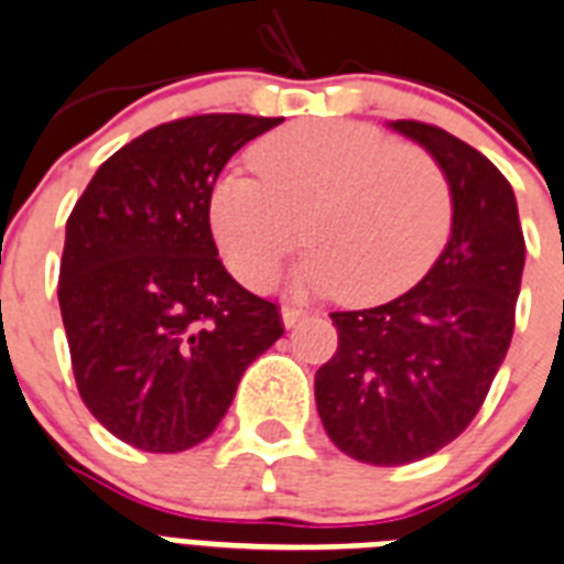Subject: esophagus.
I'll return each instance as SVG.
<instances>
[{
  "mask_svg": "<svg viewBox=\"0 0 564 564\" xmlns=\"http://www.w3.org/2000/svg\"><path fill=\"white\" fill-rule=\"evenodd\" d=\"M306 318V312L304 310H295V306H283L281 310V321L286 329H292L295 324H301V321Z\"/></svg>",
  "mask_w": 564,
  "mask_h": 564,
  "instance_id": "obj_1",
  "label": "esophagus"
}]
</instances>
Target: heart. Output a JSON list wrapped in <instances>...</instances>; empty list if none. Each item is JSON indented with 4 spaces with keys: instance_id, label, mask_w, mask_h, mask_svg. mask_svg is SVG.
<instances>
[{
    "instance_id": "b5f03b06",
    "label": "heart",
    "mask_w": 564,
    "mask_h": 564,
    "mask_svg": "<svg viewBox=\"0 0 564 564\" xmlns=\"http://www.w3.org/2000/svg\"><path fill=\"white\" fill-rule=\"evenodd\" d=\"M249 163L258 177L226 172L209 197L217 246L249 286L272 281L301 243V224L312 252L297 290H340L355 306L415 286L451 238L453 192L442 165L364 122H292L258 140Z\"/></svg>"
}]
</instances>
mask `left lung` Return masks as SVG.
Here are the masks:
<instances>
[{"instance_id": "1", "label": "left lung", "mask_w": 564, "mask_h": 564, "mask_svg": "<svg viewBox=\"0 0 564 564\" xmlns=\"http://www.w3.org/2000/svg\"><path fill=\"white\" fill-rule=\"evenodd\" d=\"M387 126L442 165L451 238L410 292L329 315L338 352L315 372V404L340 453L399 467L442 451L479 413L513 338L524 235L513 188L481 151L427 122Z\"/></svg>"}]
</instances>
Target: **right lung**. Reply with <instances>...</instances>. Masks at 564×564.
<instances>
[{
	"instance_id": "add662e5",
	"label": "right lung",
	"mask_w": 564,
	"mask_h": 564,
	"mask_svg": "<svg viewBox=\"0 0 564 564\" xmlns=\"http://www.w3.org/2000/svg\"><path fill=\"white\" fill-rule=\"evenodd\" d=\"M278 117L200 113L145 131L99 165L65 224L59 312L79 395L120 442H206L246 367L283 335L278 306L217 258V177Z\"/></svg>"
}]
</instances>
